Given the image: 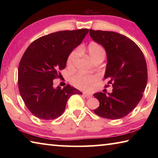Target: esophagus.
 I'll return each mask as SVG.
<instances>
[{"mask_svg": "<svg viewBox=\"0 0 158 158\" xmlns=\"http://www.w3.org/2000/svg\"><path fill=\"white\" fill-rule=\"evenodd\" d=\"M83 95H84V97L86 98H90L92 97V95H90V94H89V93H83Z\"/></svg>", "mask_w": 158, "mask_h": 158, "instance_id": "esophagus-1", "label": "esophagus"}]
</instances>
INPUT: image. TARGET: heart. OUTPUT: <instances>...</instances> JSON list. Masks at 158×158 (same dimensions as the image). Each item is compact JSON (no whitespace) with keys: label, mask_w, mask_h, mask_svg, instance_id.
<instances>
[{"label":"heart","mask_w":158,"mask_h":158,"mask_svg":"<svg viewBox=\"0 0 158 158\" xmlns=\"http://www.w3.org/2000/svg\"><path fill=\"white\" fill-rule=\"evenodd\" d=\"M86 51L89 53L91 59L95 63L99 60H104L105 58L106 52L104 48L98 43L95 42H90L88 45L87 48L84 49L82 47L78 49H74L69 53L68 58H67V65L69 68H73L75 65L77 60L79 57L80 52ZM100 79V77L98 74H84L81 73H78L73 77L72 78V83L74 85L79 89L84 90H90L92 89L96 83Z\"/></svg>","instance_id":"heart-1"}]
</instances>
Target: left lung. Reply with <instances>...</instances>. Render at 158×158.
<instances>
[{"label": "left lung", "mask_w": 158, "mask_h": 158, "mask_svg": "<svg viewBox=\"0 0 158 158\" xmlns=\"http://www.w3.org/2000/svg\"><path fill=\"white\" fill-rule=\"evenodd\" d=\"M90 36L105 48L107 64L105 79L111 93H96L94 95L100 106L94 112L108 119H119L127 116L136 107L146 89L148 78L146 62L143 53L132 40L112 31L90 29Z\"/></svg>", "instance_id": "obj_1"}]
</instances>
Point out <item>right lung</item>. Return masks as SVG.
<instances>
[{
  "label": "right lung",
  "instance_id": "1",
  "mask_svg": "<svg viewBox=\"0 0 158 158\" xmlns=\"http://www.w3.org/2000/svg\"><path fill=\"white\" fill-rule=\"evenodd\" d=\"M89 29L62 31L39 37L29 45L20 60L18 85L26 107L35 116L53 120L65 111L71 95L82 94L66 85L63 89L53 87V80L60 78L67 58L81 42Z\"/></svg>",
  "mask_w": 158,
  "mask_h": 158
}]
</instances>
